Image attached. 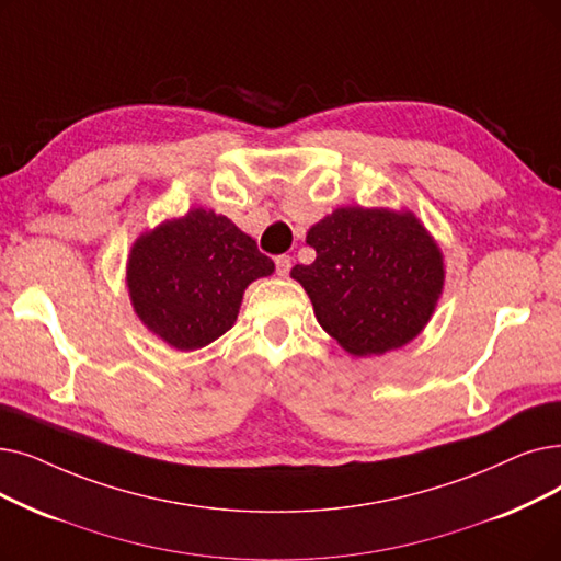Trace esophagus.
Here are the masks:
<instances>
[{
	"instance_id": "obj_1",
	"label": "esophagus",
	"mask_w": 561,
	"mask_h": 561,
	"mask_svg": "<svg viewBox=\"0 0 561 561\" xmlns=\"http://www.w3.org/2000/svg\"><path fill=\"white\" fill-rule=\"evenodd\" d=\"M275 265H277V275H279V277H286L288 271H290V256H286V254L277 256V259H275Z\"/></svg>"
}]
</instances>
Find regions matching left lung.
<instances>
[{"label": "left lung", "instance_id": "left-lung-1", "mask_svg": "<svg viewBox=\"0 0 561 561\" xmlns=\"http://www.w3.org/2000/svg\"><path fill=\"white\" fill-rule=\"evenodd\" d=\"M307 245L316 261L290 277L346 353L385 355L428 325L445 288V256L412 210L341 206L307 231Z\"/></svg>", "mask_w": 561, "mask_h": 561}]
</instances>
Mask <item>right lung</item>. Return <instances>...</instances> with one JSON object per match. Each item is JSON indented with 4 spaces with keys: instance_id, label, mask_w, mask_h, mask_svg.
<instances>
[{
    "instance_id": "right-lung-1",
    "label": "right lung",
    "mask_w": 561,
    "mask_h": 561,
    "mask_svg": "<svg viewBox=\"0 0 561 561\" xmlns=\"http://www.w3.org/2000/svg\"><path fill=\"white\" fill-rule=\"evenodd\" d=\"M273 273L252 236L199 206L137 236L126 286L146 330L190 353L231 330L245 288Z\"/></svg>"
}]
</instances>
